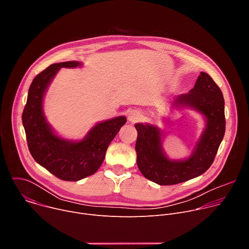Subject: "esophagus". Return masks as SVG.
Wrapping results in <instances>:
<instances>
[{"mask_svg": "<svg viewBox=\"0 0 249 249\" xmlns=\"http://www.w3.org/2000/svg\"><path fill=\"white\" fill-rule=\"evenodd\" d=\"M141 118V114L139 111L137 110H132L131 112H129L128 114V121L131 123H136L140 120Z\"/></svg>", "mask_w": 249, "mask_h": 249, "instance_id": "1", "label": "esophagus"}]
</instances>
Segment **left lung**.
<instances>
[{
  "label": "left lung",
  "mask_w": 249,
  "mask_h": 249,
  "mask_svg": "<svg viewBox=\"0 0 249 249\" xmlns=\"http://www.w3.org/2000/svg\"><path fill=\"white\" fill-rule=\"evenodd\" d=\"M174 109L189 108L201 114L205 127L188 158L171 160L164 152L163 133L156 125L137 123V164L146 178L159 185H173L203 174L214 161L225 131V100L220 88L204 72L188 93L171 101Z\"/></svg>",
  "instance_id": "8db88e82"
}]
</instances>
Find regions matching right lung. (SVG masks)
Returning <instances> with one entry per match:
<instances>
[{
	"instance_id": "add662e5",
	"label": "right lung",
	"mask_w": 249,
	"mask_h": 249,
	"mask_svg": "<svg viewBox=\"0 0 249 249\" xmlns=\"http://www.w3.org/2000/svg\"><path fill=\"white\" fill-rule=\"evenodd\" d=\"M82 66L83 63L78 61L50 65L33 79L22 112V124L32 158L66 181H78L93 174L103 162L111 141L127 121L125 116H118L98 122L82 140L65 139L53 130L43 110L45 93L61 68Z\"/></svg>"
}]
</instances>
